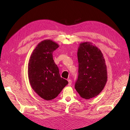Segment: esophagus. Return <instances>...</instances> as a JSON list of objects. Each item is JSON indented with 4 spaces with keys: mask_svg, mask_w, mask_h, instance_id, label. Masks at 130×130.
Instances as JSON below:
<instances>
[{
    "mask_svg": "<svg viewBox=\"0 0 130 130\" xmlns=\"http://www.w3.org/2000/svg\"><path fill=\"white\" fill-rule=\"evenodd\" d=\"M68 82H69L68 85H71V83H72V81H71L70 79L68 80Z\"/></svg>",
    "mask_w": 130,
    "mask_h": 130,
    "instance_id": "obj_1",
    "label": "esophagus"
}]
</instances>
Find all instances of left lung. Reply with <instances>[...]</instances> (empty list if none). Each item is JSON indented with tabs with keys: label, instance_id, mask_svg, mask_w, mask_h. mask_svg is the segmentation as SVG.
<instances>
[{
	"label": "left lung",
	"instance_id": "left-lung-1",
	"mask_svg": "<svg viewBox=\"0 0 130 130\" xmlns=\"http://www.w3.org/2000/svg\"><path fill=\"white\" fill-rule=\"evenodd\" d=\"M78 79L75 88L84 99L98 95L107 81V70L102 52L89 42L80 43L78 50Z\"/></svg>",
	"mask_w": 130,
	"mask_h": 130
}]
</instances>
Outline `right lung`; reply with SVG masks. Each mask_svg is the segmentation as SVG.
I'll use <instances>...</instances> for the list:
<instances>
[{"label": "right lung", "instance_id": "add662e5", "mask_svg": "<svg viewBox=\"0 0 130 130\" xmlns=\"http://www.w3.org/2000/svg\"><path fill=\"white\" fill-rule=\"evenodd\" d=\"M57 43L45 40L38 44L32 52L28 66V75L32 88L41 98L50 101L59 94L68 82L61 78L52 56L59 47Z\"/></svg>", "mask_w": 130, "mask_h": 130}]
</instances>
